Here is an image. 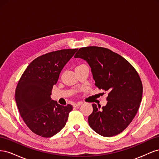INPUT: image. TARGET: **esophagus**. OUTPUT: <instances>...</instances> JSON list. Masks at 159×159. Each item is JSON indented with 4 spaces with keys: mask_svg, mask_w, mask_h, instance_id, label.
Listing matches in <instances>:
<instances>
[{
    "mask_svg": "<svg viewBox=\"0 0 159 159\" xmlns=\"http://www.w3.org/2000/svg\"><path fill=\"white\" fill-rule=\"evenodd\" d=\"M81 105H82V103H81V102H78V103H74L73 105V106L74 107H80Z\"/></svg>",
    "mask_w": 159,
    "mask_h": 159,
    "instance_id": "esophagus-1",
    "label": "esophagus"
}]
</instances>
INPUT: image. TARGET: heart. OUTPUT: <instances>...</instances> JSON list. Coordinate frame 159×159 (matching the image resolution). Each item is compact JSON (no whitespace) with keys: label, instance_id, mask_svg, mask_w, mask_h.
Listing matches in <instances>:
<instances>
[{"label":"heart","instance_id":"heart-1","mask_svg":"<svg viewBox=\"0 0 159 159\" xmlns=\"http://www.w3.org/2000/svg\"><path fill=\"white\" fill-rule=\"evenodd\" d=\"M85 66V65H84V64H82V65H80V66H78V67H80V66ZM78 67H77V68H78Z\"/></svg>","mask_w":159,"mask_h":159}]
</instances>
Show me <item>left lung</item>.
Here are the masks:
<instances>
[{
    "label": "left lung",
    "instance_id": "8db88e82",
    "mask_svg": "<svg viewBox=\"0 0 159 159\" xmlns=\"http://www.w3.org/2000/svg\"><path fill=\"white\" fill-rule=\"evenodd\" d=\"M74 57L88 62L95 85L108 92L105 106L92 104L90 127L103 137L117 135L131 123L140 106L143 85L139 74L123 57L105 48H81Z\"/></svg>",
    "mask_w": 159,
    "mask_h": 159
}]
</instances>
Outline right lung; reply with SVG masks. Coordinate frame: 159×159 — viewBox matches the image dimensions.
<instances>
[{
    "mask_svg": "<svg viewBox=\"0 0 159 159\" xmlns=\"http://www.w3.org/2000/svg\"><path fill=\"white\" fill-rule=\"evenodd\" d=\"M77 50H57L36 57L18 81L15 92L18 111L28 128L38 135L51 137L66 125L73 107L59 105L50 95L61 70Z\"/></svg>",
    "mask_w": 159,
    "mask_h": 159,
    "instance_id": "1",
    "label": "right lung"
}]
</instances>
